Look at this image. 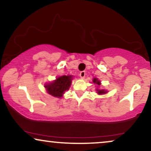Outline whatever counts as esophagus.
Returning <instances> with one entry per match:
<instances>
[{
	"instance_id": "34e87169",
	"label": "esophagus",
	"mask_w": 151,
	"mask_h": 151,
	"mask_svg": "<svg viewBox=\"0 0 151 151\" xmlns=\"http://www.w3.org/2000/svg\"><path fill=\"white\" fill-rule=\"evenodd\" d=\"M85 76H86V72L84 71H82L79 73V77H81V79H83V78L85 77Z\"/></svg>"
}]
</instances>
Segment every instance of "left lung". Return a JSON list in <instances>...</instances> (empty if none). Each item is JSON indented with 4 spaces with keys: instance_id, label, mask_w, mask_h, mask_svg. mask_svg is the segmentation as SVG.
Listing matches in <instances>:
<instances>
[{
    "instance_id": "obj_1",
    "label": "left lung",
    "mask_w": 151,
    "mask_h": 151,
    "mask_svg": "<svg viewBox=\"0 0 151 151\" xmlns=\"http://www.w3.org/2000/svg\"><path fill=\"white\" fill-rule=\"evenodd\" d=\"M93 83L98 86V88H96V91L98 95H104V94H106V93L108 92V91H106V90L100 88V87L99 86L101 85V82L100 80H98V79H97V78H94V79H93Z\"/></svg>"
}]
</instances>
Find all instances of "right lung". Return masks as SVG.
Segmentation results:
<instances>
[{"instance_id":"1","label":"right lung","mask_w":151,"mask_h":151,"mask_svg":"<svg viewBox=\"0 0 151 151\" xmlns=\"http://www.w3.org/2000/svg\"><path fill=\"white\" fill-rule=\"evenodd\" d=\"M72 79V75H63L58 77L53 81L45 83V88L49 95L60 98L63 96L65 92L69 90Z\"/></svg>"}]
</instances>
